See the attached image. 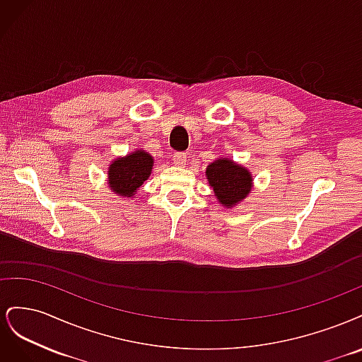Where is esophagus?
Masks as SVG:
<instances>
[{"mask_svg":"<svg viewBox=\"0 0 362 362\" xmlns=\"http://www.w3.org/2000/svg\"><path fill=\"white\" fill-rule=\"evenodd\" d=\"M172 160L175 166H184V164L187 163V154H185V152H175Z\"/></svg>","mask_w":362,"mask_h":362,"instance_id":"1","label":"esophagus"}]
</instances>
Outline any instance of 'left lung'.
<instances>
[{
  "label": "left lung",
  "instance_id": "obj_1",
  "mask_svg": "<svg viewBox=\"0 0 362 362\" xmlns=\"http://www.w3.org/2000/svg\"><path fill=\"white\" fill-rule=\"evenodd\" d=\"M205 173L218 202L226 208H233L250 192L252 178L249 170L231 160H217L211 163Z\"/></svg>",
  "mask_w": 362,
  "mask_h": 362
}]
</instances>
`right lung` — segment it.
I'll use <instances>...</instances> for the list:
<instances>
[{"instance_id": "right-lung-1", "label": "right lung", "mask_w": 362, "mask_h": 362, "mask_svg": "<svg viewBox=\"0 0 362 362\" xmlns=\"http://www.w3.org/2000/svg\"><path fill=\"white\" fill-rule=\"evenodd\" d=\"M154 160L145 151L117 158L108 168V184L115 193L131 198L151 175Z\"/></svg>"}]
</instances>
